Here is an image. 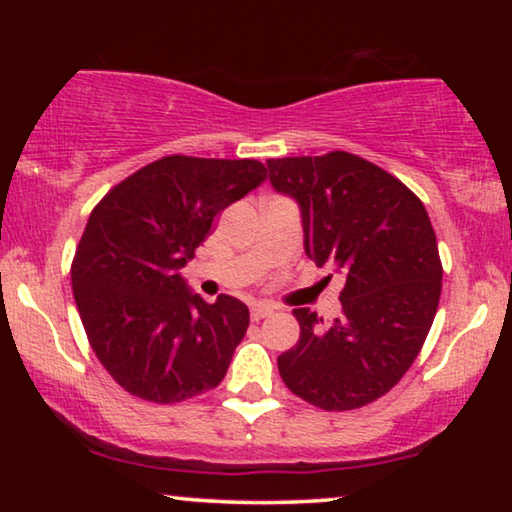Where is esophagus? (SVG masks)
<instances>
[{"label":"esophagus","mask_w":512,"mask_h":512,"mask_svg":"<svg viewBox=\"0 0 512 512\" xmlns=\"http://www.w3.org/2000/svg\"><path fill=\"white\" fill-rule=\"evenodd\" d=\"M272 312H275V307L272 305H254L251 307V321H261L265 317H270Z\"/></svg>","instance_id":"1"}]
</instances>
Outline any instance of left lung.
I'll list each match as a JSON object with an SVG mask.
<instances>
[{"label": "left lung", "instance_id": "left-lung-1", "mask_svg": "<svg viewBox=\"0 0 512 512\" xmlns=\"http://www.w3.org/2000/svg\"><path fill=\"white\" fill-rule=\"evenodd\" d=\"M268 170L300 205L305 254L345 279L331 324L293 310L300 338L279 375L321 410L363 408L408 373L436 317L443 263L429 214L394 174L347 151L272 158Z\"/></svg>", "mask_w": 512, "mask_h": 512}]
</instances>
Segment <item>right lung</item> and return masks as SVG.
I'll list each match as a JSON object with an SVG mask.
<instances>
[{"instance_id": "1", "label": "right lung", "mask_w": 512, "mask_h": 512, "mask_svg": "<svg viewBox=\"0 0 512 512\" xmlns=\"http://www.w3.org/2000/svg\"><path fill=\"white\" fill-rule=\"evenodd\" d=\"M258 160L165 156L97 202L72 261L88 342L107 373L151 403H179L221 384L249 328L233 296L205 303L179 270L228 205L261 186Z\"/></svg>"}]
</instances>
